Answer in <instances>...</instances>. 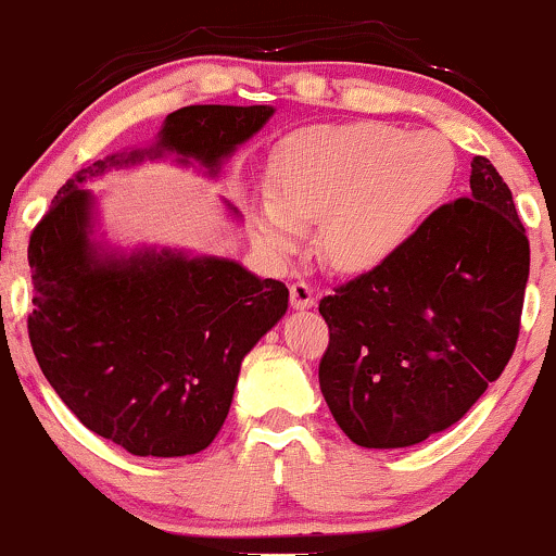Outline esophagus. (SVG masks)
I'll return each mask as SVG.
<instances>
[{
    "instance_id": "34e87169",
    "label": "esophagus",
    "mask_w": 556,
    "mask_h": 556,
    "mask_svg": "<svg viewBox=\"0 0 556 556\" xmlns=\"http://www.w3.org/2000/svg\"><path fill=\"white\" fill-rule=\"evenodd\" d=\"M290 300H292V308H298V311L314 308L316 290L308 282H295L290 287Z\"/></svg>"
}]
</instances>
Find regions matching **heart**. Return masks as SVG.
Masks as SVG:
<instances>
[{
    "mask_svg": "<svg viewBox=\"0 0 556 556\" xmlns=\"http://www.w3.org/2000/svg\"><path fill=\"white\" fill-rule=\"evenodd\" d=\"M457 177V151L442 132L381 123L298 130L271 159L274 198L256 203V229L290 256L305 225H324L337 269L371 271L392 261L437 214Z\"/></svg>",
    "mask_w": 556,
    "mask_h": 556,
    "instance_id": "b5f03b06",
    "label": "heart"
}]
</instances>
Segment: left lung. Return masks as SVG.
I'll return each mask as SVG.
<instances>
[{
    "mask_svg": "<svg viewBox=\"0 0 556 556\" xmlns=\"http://www.w3.org/2000/svg\"><path fill=\"white\" fill-rule=\"evenodd\" d=\"M470 167L468 198L437 208L392 261L318 303L329 324L321 394L368 450L450 429L513 358L531 248L494 164L473 156Z\"/></svg>",
    "mask_w": 556,
    "mask_h": 556,
    "instance_id": "obj_1",
    "label": "left lung"
}]
</instances>
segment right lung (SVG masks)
Wrapping results in <instances>:
<instances>
[{"instance_id": "right-lung-1", "label": "right lung", "mask_w": 556, "mask_h": 556, "mask_svg": "<svg viewBox=\"0 0 556 556\" xmlns=\"http://www.w3.org/2000/svg\"><path fill=\"white\" fill-rule=\"evenodd\" d=\"M271 114L261 104L182 106L151 149L99 159L62 185L30 235L28 334L38 366L86 429L130 455L185 457L214 442L242 358L285 316L290 292L229 258L104 251L83 182L164 154L216 177Z\"/></svg>"}]
</instances>
